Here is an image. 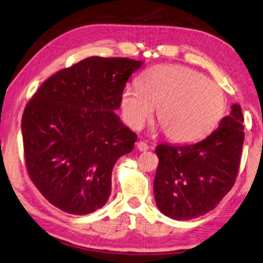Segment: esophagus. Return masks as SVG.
<instances>
[{"label":"esophagus","mask_w":263,"mask_h":263,"mask_svg":"<svg viewBox=\"0 0 263 263\" xmlns=\"http://www.w3.org/2000/svg\"><path fill=\"white\" fill-rule=\"evenodd\" d=\"M137 150H139V151H146V150H148V146H147V144L146 143H144V142H138L137 143Z\"/></svg>","instance_id":"34e87169"}]
</instances>
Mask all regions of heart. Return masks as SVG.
I'll list each match as a JSON object with an SVG mask.
<instances>
[{
  "label": "heart",
  "instance_id": "heart-1",
  "mask_svg": "<svg viewBox=\"0 0 263 263\" xmlns=\"http://www.w3.org/2000/svg\"><path fill=\"white\" fill-rule=\"evenodd\" d=\"M121 113L128 126L139 130L157 108V120L171 140L189 143L206 136L221 120L224 94L215 82L194 69L176 65L145 70L139 86L121 94Z\"/></svg>",
  "mask_w": 263,
  "mask_h": 263
}]
</instances>
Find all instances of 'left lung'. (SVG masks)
<instances>
[{
	"label": "left lung",
	"mask_w": 263,
	"mask_h": 263,
	"mask_svg": "<svg viewBox=\"0 0 263 263\" xmlns=\"http://www.w3.org/2000/svg\"><path fill=\"white\" fill-rule=\"evenodd\" d=\"M243 116L238 104L222 118L216 130L201 142L157 145L159 158L154 195L158 209L184 221L215 209L232 189L243 146Z\"/></svg>",
	"instance_id": "obj_1"
}]
</instances>
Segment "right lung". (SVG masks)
Listing matches in <instances>:
<instances>
[{
    "label": "right lung",
    "mask_w": 263,
    "mask_h": 263,
    "mask_svg": "<svg viewBox=\"0 0 263 263\" xmlns=\"http://www.w3.org/2000/svg\"><path fill=\"white\" fill-rule=\"evenodd\" d=\"M142 61L84 59L48 78L27 104L21 130L31 182L54 206L91 214L111 195L113 166L138 137L115 111Z\"/></svg>",
    "instance_id": "1"
}]
</instances>
